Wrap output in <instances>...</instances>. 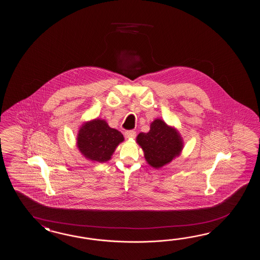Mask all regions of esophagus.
<instances>
[{
  "mask_svg": "<svg viewBox=\"0 0 260 260\" xmlns=\"http://www.w3.org/2000/svg\"><path fill=\"white\" fill-rule=\"evenodd\" d=\"M125 137L128 139L135 138L136 137V132H134V131H127L125 133Z\"/></svg>",
  "mask_w": 260,
  "mask_h": 260,
  "instance_id": "34e87169",
  "label": "esophagus"
}]
</instances>
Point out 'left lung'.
<instances>
[{"instance_id": "obj_1", "label": "left lung", "mask_w": 260, "mask_h": 260, "mask_svg": "<svg viewBox=\"0 0 260 260\" xmlns=\"http://www.w3.org/2000/svg\"><path fill=\"white\" fill-rule=\"evenodd\" d=\"M137 143L144 150L146 161L154 168L162 167L172 161L183 148L179 133L168 127L161 119L153 122L148 133H140Z\"/></svg>"}]
</instances>
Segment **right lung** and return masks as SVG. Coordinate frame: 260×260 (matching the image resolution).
<instances>
[{
	"mask_svg": "<svg viewBox=\"0 0 260 260\" xmlns=\"http://www.w3.org/2000/svg\"><path fill=\"white\" fill-rule=\"evenodd\" d=\"M124 140L122 133L112 128L104 120L95 119L81 127L77 146L81 153L93 161H107L116 146Z\"/></svg>",
	"mask_w": 260,
	"mask_h": 260,
	"instance_id": "1",
	"label": "right lung"
}]
</instances>
